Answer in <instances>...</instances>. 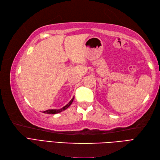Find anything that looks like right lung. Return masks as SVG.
I'll return each mask as SVG.
<instances>
[{
	"label": "right lung",
	"mask_w": 160,
	"mask_h": 160,
	"mask_svg": "<svg viewBox=\"0 0 160 160\" xmlns=\"http://www.w3.org/2000/svg\"><path fill=\"white\" fill-rule=\"evenodd\" d=\"M74 98V97H73L72 99H71L70 101L68 102V104L65 105L64 107L61 108V109H48V110H46V111L43 112V113H51V114H55V113H59V112H62V111H64V110H66L71 104H72Z\"/></svg>",
	"instance_id": "right-lung-1"
}]
</instances>
